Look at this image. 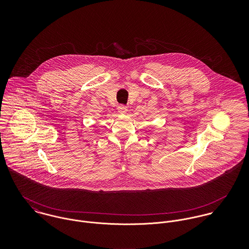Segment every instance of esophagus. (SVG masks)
Masks as SVG:
<instances>
[{
    "mask_svg": "<svg viewBox=\"0 0 249 249\" xmlns=\"http://www.w3.org/2000/svg\"><path fill=\"white\" fill-rule=\"evenodd\" d=\"M118 111H119V113L120 114H122V115H124L125 113H126V111H127V107H125V106H119L118 107Z\"/></svg>",
    "mask_w": 249,
    "mask_h": 249,
    "instance_id": "esophagus-1",
    "label": "esophagus"
}]
</instances>
